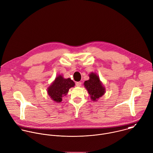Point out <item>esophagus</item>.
I'll return each mask as SVG.
<instances>
[{
    "mask_svg": "<svg viewBox=\"0 0 153 153\" xmlns=\"http://www.w3.org/2000/svg\"><path fill=\"white\" fill-rule=\"evenodd\" d=\"M76 85L77 86L79 87V86H80L82 85V82H77L76 83Z\"/></svg>",
    "mask_w": 153,
    "mask_h": 153,
    "instance_id": "esophagus-1",
    "label": "esophagus"
}]
</instances>
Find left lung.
Here are the masks:
<instances>
[{
    "instance_id": "1",
    "label": "left lung",
    "mask_w": 153,
    "mask_h": 153,
    "mask_svg": "<svg viewBox=\"0 0 153 153\" xmlns=\"http://www.w3.org/2000/svg\"><path fill=\"white\" fill-rule=\"evenodd\" d=\"M89 79L84 82L85 88L87 89L91 99L97 101L105 93V88L101 82L98 75L94 72L89 74Z\"/></svg>"
}]
</instances>
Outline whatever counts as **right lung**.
Instances as JSON below:
<instances>
[{
	"label": "right lung",
	"instance_id": "1",
	"mask_svg": "<svg viewBox=\"0 0 153 153\" xmlns=\"http://www.w3.org/2000/svg\"><path fill=\"white\" fill-rule=\"evenodd\" d=\"M74 86L75 83L71 79H65L63 76L58 75L48 87L47 92L53 101L59 103L62 98L68 94L69 89Z\"/></svg>",
	"mask_w": 153,
	"mask_h": 153
}]
</instances>
